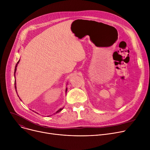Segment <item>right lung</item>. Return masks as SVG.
Listing matches in <instances>:
<instances>
[{"label": "right lung", "mask_w": 150, "mask_h": 150, "mask_svg": "<svg viewBox=\"0 0 150 150\" xmlns=\"http://www.w3.org/2000/svg\"><path fill=\"white\" fill-rule=\"evenodd\" d=\"M19 61H20V60L17 62V63H16V67H15V73H16V67H17V65H18V64L19 63ZM15 89H16V81H15ZM67 88H66V92H67ZM17 92V91H16ZM63 109V108H62V109H60L59 110H57L56 112V113H58V112H60Z\"/></svg>", "instance_id": "right-lung-1"}]
</instances>
